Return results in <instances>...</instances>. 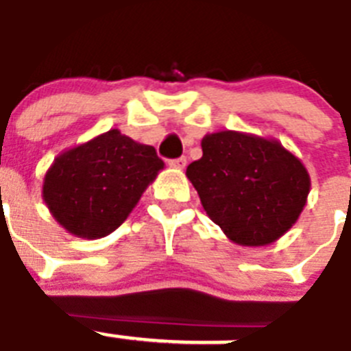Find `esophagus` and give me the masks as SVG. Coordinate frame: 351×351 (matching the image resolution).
Wrapping results in <instances>:
<instances>
[{
	"instance_id": "obj_1",
	"label": "esophagus",
	"mask_w": 351,
	"mask_h": 351,
	"mask_svg": "<svg viewBox=\"0 0 351 351\" xmlns=\"http://www.w3.org/2000/svg\"><path fill=\"white\" fill-rule=\"evenodd\" d=\"M169 166L176 167V169H184L187 166V157H178V158H173L169 160Z\"/></svg>"
}]
</instances>
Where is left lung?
Listing matches in <instances>:
<instances>
[{
	"instance_id": "8db88e82",
	"label": "left lung",
	"mask_w": 351,
	"mask_h": 351,
	"mask_svg": "<svg viewBox=\"0 0 351 351\" xmlns=\"http://www.w3.org/2000/svg\"><path fill=\"white\" fill-rule=\"evenodd\" d=\"M203 157L187 167L201 205L231 242L261 247L298 221L311 178L298 157L277 139L237 130L206 134Z\"/></svg>"
}]
</instances>
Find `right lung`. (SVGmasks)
I'll use <instances>...</instances> for the list:
<instances>
[{
  "label": "right lung",
  "mask_w": 351,
  "mask_h": 351,
  "mask_svg": "<svg viewBox=\"0 0 351 351\" xmlns=\"http://www.w3.org/2000/svg\"><path fill=\"white\" fill-rule=\"evenodd\" d=\"M160 169L154 146L111 129L58 155L44 176L42 197L70 234L102 239L129 217Z\"/></svg>",
  "instance_id": "obj_1"
}]
</instances>
